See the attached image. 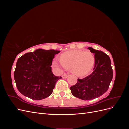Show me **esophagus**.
I'll list each match as a JSON object with an SVG mask.
<instances>
[{
    "instance_id": "34e87169",
    "label": "esophagus",
    "mask_w": 129,
    "mask_h": 129,
    "mask_svg": "<svg viewBox=\"0 0 129 129\" xmlns=\"http://www.w3.org/2000/svg\"><path fill=\"white\" fill-rule=\"evenodd\" d=\"M62 78H63V79H66V78L68 77V75H67V74H64L62 75Z\"/></svg>"
}]
</instances>
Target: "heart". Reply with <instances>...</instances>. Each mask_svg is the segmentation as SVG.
<instances>
[{
    "label": "heart",
    "mask_w": 129,
    "mask_h": 129,
    "mask_svg": "<svg viewBox=\"0 0 129 129\" xmlns=\"http://www.w3.org/2000/svg\"><path fill=\"white\" fill-rule=\"evenodd\" d=\"M60 63L53 62L54 67L57 68L72 69L75 75L82 76L87 75L92 69L95 63V57L89 52L82 50H69L62 54Z\"/></svg>",
    "instance_id": "heart-1"
}]
</instances>
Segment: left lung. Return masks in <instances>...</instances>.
I'll return each instance as SVG.
<instances>
[{
  "label": "left lung",
  "instance_id": "obj_1",
  "mask_svg": "<svg viewBox=\"0 0 129 129\" xmlns=\"http://www.w3.org/2000/svg\"><path fill=\"white\" fill-rule=\"evenodd\" d=\"M88 49L94 53L93 72L83 79H78L77 83L70 88L73 96L83 100H93L104 94L113 77L111 60L107 54L91 47Z\"/></svg>",
  "mask_w": 129,
  "mask_h": 129
}]
</instances>
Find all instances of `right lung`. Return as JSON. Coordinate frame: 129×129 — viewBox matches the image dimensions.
Segmentation results:
<instances>
[{
  "label": "right lung",
  "instance_id": "obj_1",
  "mask_svg": "<svg viewBox=\"0 0 129 129\" xmlns=\"http://www.w3.org/2000/svg\"><path fill=\"white\" fill-rule=\"evenodd\" d=\"M59 50L39 49L18 58L14 78L18 90L34 100H41L52 94L55 83L61 77L52 72L51 66Z\"/></svg>",
  "mask_w": 129,
  "mask_h": 129
}]
</instances>
